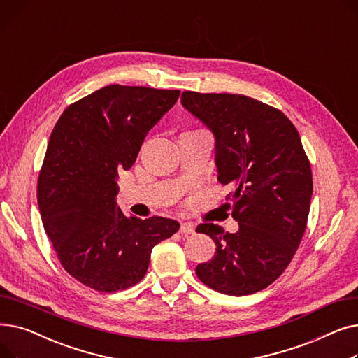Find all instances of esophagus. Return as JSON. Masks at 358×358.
<instances>
[{"mask_svg":"<svg viewBox=\"0 0 358 358\" xmlns=\"http://www.w3.org/2000/svg\"><path fill=\"white\" fill-rule=\"evenodd\" d=\"M180 234L184 236H189V235H194L196 231H194V227L192 223H182L180 228Z\"/></svg>","mask_w":358,"mask_h":358,"instance_id":"esophagus-1","label":"esophagus"}]
</instances>
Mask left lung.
<instances>
[{
  "label": "left lung",
  "instance_id": "1",
  "mask_svg": "<svg viewBox=\"0 0 358 358\" xmlns=\"http://www.w3.org/2000/svg\"><path fill=\"white\" fill-rule=\"evenodd\" d=\"M181 104L215 135L217 180L235 187L239 224L236 234L199 224L216 252L196 274L223 294L259 292L283 274L306 229L313 182L302 141L285 113L241 94L184 91Z\"/></svg>",
  "mask_w": 358,
  "mask_h": 358
}]
</instances>
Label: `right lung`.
<instances>
[{"instance_id":"add662e5","label":"right lung","mask_w":358,"mask_h":358,"mask_svg":"<svg viewBox=\"0 0 358 358\" xmlns=\"http://www.w3.org/2000/svg\"><path fill=\"white\" fill-rule=\"evenodd\" d=\"M178 96V90L107 85L68 106L53 127L37 203L62 267L94 290L139 283L152 248L180 229L177 220H142L116 208L119 171L135 164L148 131Z\"/></svg>"}]
</instances>
